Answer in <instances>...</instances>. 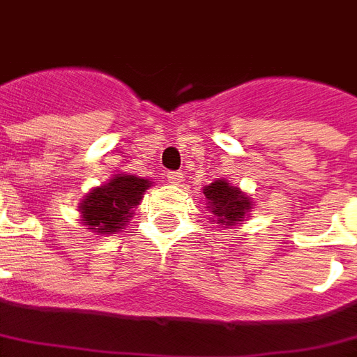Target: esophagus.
I'll return each instance as SVG.
<instances>
[{
	"label": "esophagus",
	"instance_id": "1",
	"mask_svg": "<svg viewBox=\"0 0 357 357\" xmlns=\"http://www.w3.org/2000/svg\"><path fill=\"white\" fill-rule=\"evenodd\" d=\"M181 178H183V174L181 172H167V179H169V183L172 185L181 183Z\"/></svg>",
	"mask_w": 357,
	"mask_h": 357
}]
</instances>
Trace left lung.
I'll return each mask as SVG.
<instances>
[{"instance_id":"left-lung-1","label":"left lung","mask_w":357,"mask_h":357,"mask_svg":"<svg viewBox=\"0 0 357 357\" xmlns=\"http://www.w3.org/2000/svg\"><path fill=\"white\" fill-rule=\"evenodd\" d=\"M206 199V208L214 214V221L223 225L225 229H232L252 208V202L238 187L227 183V179H215L214 183L203 187Z\"/></svg>"}]
</instances>
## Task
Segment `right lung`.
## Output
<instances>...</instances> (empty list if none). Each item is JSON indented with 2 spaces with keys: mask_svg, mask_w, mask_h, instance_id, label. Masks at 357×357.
<instances>
[{
  "mask_svg": "<svg viewBox=\"0 0 357 357\" xmlns=\"http://www.w3.org/2000/svg\"><path fill=\"white\" fill-rule=\"evenodd\" d=\"M152 181L137 176L116 174L109 183L92 188L79 203L82 221L96 234H116L132 218Z\"/></svg>",
  "mask_w": 357,
  "mask_h": 357,
  "instance_id": "1",
  "label": "right lung"
}]
</instances>
